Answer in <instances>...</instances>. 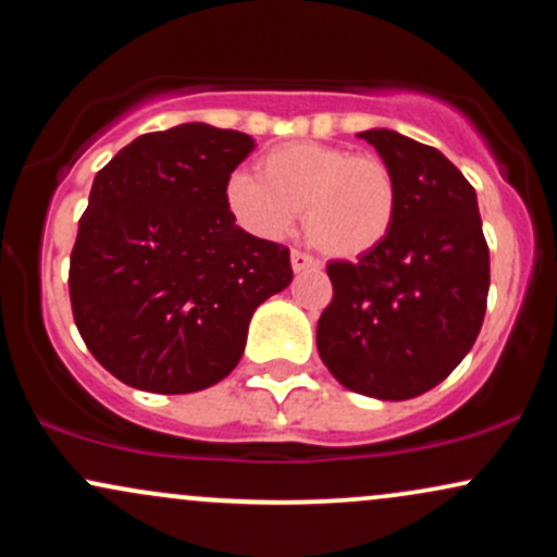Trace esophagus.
I'll use <instances>...</instances> for the list:
<instances>
[{
  "mask_svg": "<svg viewBox=\"0 0 557 557\" xmlns=\"http://www.w3.org/2000/svg\"><path fill=\"white\" fill-rule=\"evenodd\" d=\"M290 267L293 272H306V270H319V264L311 257H306V253L300 251H293L290 253Z\"/></svg>",
  "mask_w": 557,
  "mask_h": 557,
  "instance_id": "obj_1",
  "label": "esophagus"
}]
</instances>
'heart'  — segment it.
Masks as SVG:
<instances>
[{"label": "heart", "mask_w": 557, "mask_h": 557, "mask_svg": "<svg viewBox=\"0 0 557 557\" xmlns=\"http://www.w3.org/2000/svg\"><path fill=\"white\" fill-rule=\"evenodd\" d=\"M225 203L235 222L259 238H283L304 209L311 246L330 259L354 261L393 233L398 183L385 159L293 140L259 159V177L235 172Z\"/></svg>", "instance_id": "1"}]
</instances>
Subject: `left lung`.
Returning <instances> with one entry per match:
<instances>
[{
	"instance_id": "8db88e82",
	"label": "left lung",
	"mask_w": 557,
	"mask_h": 557,
	"mask_svg": "<svg viewBox=\"0 0 557 557\" xmlns=\"http://www.w3.org/2000/svg\"><path fill=\"white\" fill-rule=\"evenodd\" d=\"M393 170L389 238L332 261V304L317 324L324 367L354 393L408 400L445 380L474 345L490 290L476 190L443 151L387 127L359 133Z\"/></svg>"
}]
</instances>
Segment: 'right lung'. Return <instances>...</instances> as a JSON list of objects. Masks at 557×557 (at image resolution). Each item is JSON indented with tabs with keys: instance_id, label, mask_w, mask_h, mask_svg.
Returning <instances> with one entry per match:
<instances>
[{
	"instance_id": "right-lung-1",
	"label": "right lung",
	"mask_w": 557,
	"mask_h": 557,
	"mask_svg": "<svg viewBox=\"0 0 557 557\" xmlns=\"http://www.w3.org/2000/svg\"><path fill=\"white\" fill-rule=\"evenodd\" d=\"M253 146L246 133L183 123L138 136L96 172L70 300L94 359L125 385H216L238 367L253 311L290 285V251L235 225L225 203Z\"/></svg>"
}]
</instances>
